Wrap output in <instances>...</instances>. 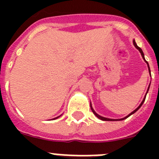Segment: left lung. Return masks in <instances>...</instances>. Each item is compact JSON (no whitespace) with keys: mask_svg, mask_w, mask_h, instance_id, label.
<instances>
[{"mask_svg":"<svg viewBox=\"0 0 159 159\" xmlns=\"http://www.w3.org/2000/svg\"><path fill=\"white\" fill-rule=\"evenodd\" d=\"M133 43H134V46H135V48H137V49H139V52H140V53H141V55H142V57H143V59H144V60H145V61H146L145 58H144V54H143V50H142V49H141V48H139V46H138V45H137V44H136V43H135V41H134H134H133ZM146 63H147V65H148L149 71H150V73H151V70H150V67H149V64H148V63H147V61H146ZM148 91H149V88H148V90H147V92H148ZM146 96H147V95H146ZM146 96H145V98H144V99H143V102H141V104H140V105H139V106L138 107H137V108H136V109H135V110H134V111H132V112H131V113H130V114H129L128 116H126V117H125V118H123V119H107V118H104V117H102V116H99V115H98V114H96V113H95V111H94V110H93V109H92V107H91V108H92V112H93V113H94V114H95V116H97V117L99 118V119H101V120H103V121H114V120H123V119H127V118H128V117H129V116H131L132 114H134V113H135V112H136V111H138V110H139V108H140V107H141V106H142V105H143V102H144V101H145V99H146Z\"/></svg>","mask_w":159,"mask_h":159,"instance_id":"8db88e82","label":"left lung"}]
</instances>
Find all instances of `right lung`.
I'll return each instance as SVG.
<instances>
[{
  "label": "right lung",
  "instance_id": "add662e5",
  "mask_svg": "<svg viewBox=\"0 0 159 159\" xmlns=\"http://www.w3.org/2000/svg\"><path fill=\"white\" fill-rule=\"evenodd\" d=\"M56 119H57V118H56Z\"/></svg>",
  "mask_w": 159,
  "mask_h": 159
}]
</instances>
